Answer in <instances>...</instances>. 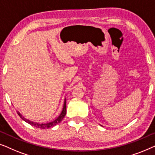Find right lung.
Segmentation results:
<instances>
[{"label":"right lung","instance_id":"add662e5","mask_svg":"<svg viewBox=\"0 0 155 155\" xmlns=\"http://www.w3.org/2000/svg\"><path fill=\"white\" fill-rule=\"evenodd\" d=\"M17 113H18L19 116H20V117L22 118L23 120H25V121L27 122V124H30L31 126H35V127H36V128H41V129H46V128H51V127H54V126H56V125H57L58 124H59L60 122L62 121L63 118L65 117V114H66V99H65L62 111H61L60 115L58 116V117L56 119L53 120V121L47 123V124H39V123L31 121V120H29L28 119H27V118H25L24 116H22V114H21L19 111L17 112Z\"/></svg>","mask_w":155,"mask_h":155}]
</instances>
